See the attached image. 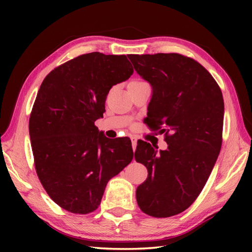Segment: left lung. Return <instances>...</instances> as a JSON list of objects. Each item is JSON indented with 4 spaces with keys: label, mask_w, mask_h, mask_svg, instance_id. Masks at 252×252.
Listing matches in <instances>:
<instances>
[{
    "label": "left lung",
    "mask_w": 252,
    "mask_h": 252,
    "mask_svg": "<svg viewBox=\"0 0 252 252\" xmlns=\"http://www.w3.org/2000/svg\"><path fill=\"white\" fill-rule=\"evenodd\" d=\"M109 55L78 56L47 74L36 95L29 133L36 174L53 201L87 215L108 181L133 159L129 137H106L95 126L112 85L126 81Z\"/></svg>",
    "instance_id": "obj_1"
}]
</instances>
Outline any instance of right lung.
Instances as JSON below:
<instances>
[{"label": "right lung", "instance_id": "right-lung-1", "mask_svg": "<svg viewBox=\"0 0 252 252\" xmlns=\"http://www.w3.org/2000/svg\"><path fill=\"white\" fill-rule=\"evenodd\" d=\"M137 73L153 90L146 119L168 146L135 153L148 171L136 200L146 215L169 218L191 206L215 167L222 145L223 96L199 63L175 53L149 55Z\"/></svg>", "mask_w": 252, "mask_h": 252}]
</instances>
